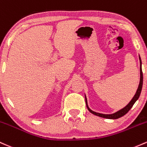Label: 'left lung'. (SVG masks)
<instances>
[{
	"label": "left lung",
	"instance_id": "8db88e82",
	"mask_svg": "<svg viewBox=\"0 0 147 147\" xmlns=\"http://www.w3.org/2000/svg\"><path fill=\"white\" fill-rule=\"evenodd\" d=\"M140 84L139 86H138V90H137L136 93L135 94L134 97L133 98V99L130 100V102L125 106V107H123V109H120V110L118 111V112L114 113V114H100V113H97L96 112H93L92 111L91 109H89L88 107V105H87V100L86 98H85L86 100V107L87 109H88L90 112L92 113L93 114H95V115L98 116V117H102V118H105V119H117L120 118V117H123V116L125 115V114L128 112V111L131 109L132 107L133 106V105L135 104V102L138 100V99L139 98L140 93H141V91H142V84H143V74H142V61H141V59L140 57Z\"/></svg>",
	"mask_w": 147,
	"mask_h": 147
}]
</instances>
